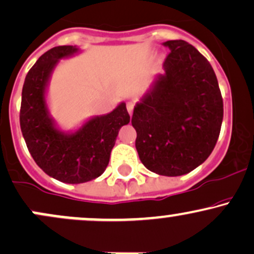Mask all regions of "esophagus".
<instances>
[{
	"label": "esophagus",
	"mask_w": 254,
	"mask_h": 254,
	"mask_svg": "<svg viewBox=\"0 0 254 254\" xmlns=\"http://www.w3.org/2000/svg\"><path fill=\"white\" fill-rule=\"evenodd\" d=\"M127 112H129V115L130 116L132 115V111H133V103H132V101H129V103L127 104Z\"/></svg>",
	"instance_id": "1"
}]
</instances>
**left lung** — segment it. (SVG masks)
Here are the masks:
<instances>
[{
    "label": "left lung",
    "instance_id": "left-lung-1",
    "mask_svg": "<svg viewBox=\"0 0 254 254\" xmlns=\"http://www.w3.org/2000/svg\"><path fill=\"white\" fill-rule=\"evenodd\" d=\"M171 50L149 90L133 109L136 149L148 170L178 177L202 165L214 150L223 119V101L214 69L185 40Z\"/></svg>",
    "mask_w": 254,
    "mask_h": 254
}]
</instances>
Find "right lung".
I'll return each instance as SVG.
<instances>
[{"mask_svg": "<svg viewBox=\"0 0 254 254\" xmlns=\"http://www.w3.org/2000/svg\"><path fill=\"white\" fill-rule=\"evenodd\" d=\"M76 46H56L39 57L22 87L20 127L32 157L48 176L66 184L100 177L110 161L119 129L129 124L125 103L103 116H94L75 131H63L51 117L46 93L60 60L74 56Z\"/></svg>", "mask_w": 254, "mask_h": 254, "instance_id": "1", "label": "right lung"}]
</instances>
